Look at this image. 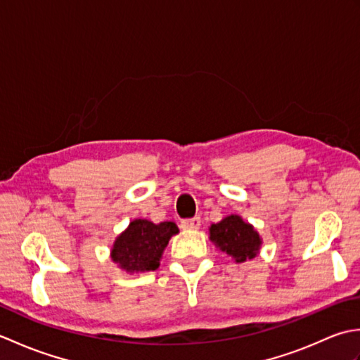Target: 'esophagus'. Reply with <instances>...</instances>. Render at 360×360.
I'll return each instance as SVG.
<instances>
[{"instance_id":"1","label":"esophagus","mask_w":360,"mask_h":360,"mask_svg":"<svg viewBox=\"0 0 360 360\" xmlns=\"http://www.w3.org/2000/svg\"><path fill=\"white\" fill-rule=\"evenodd\" d=\"M181 227L184 229V231H198V229L201 227V218L195 217V218H190V219H182Z\"/></svg>"}]
</instances>
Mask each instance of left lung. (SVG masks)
<instances>
[{
    "mask_svg": "<svg viewBox=\"0 0 360 360\" xmlns=\"http://www.w3.org/2000/svg\"><path fill=\"white\" fill-rule=\"evenodd\" d=\"M210 241L215 248L231 257L235 263H244L255 258L262 249L263 240L257 229L246 223L240 215L224 217L209 227Z\"/></svg>",
    "mask_w": 360,
    "mask_h": 360,
    "instance_id": "left-lung-1",
    "label": "left lung"
}]
</instances>
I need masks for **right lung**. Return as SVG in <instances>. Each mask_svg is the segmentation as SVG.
Returning a JSON list of instances; mask_svg holds the SVG:
<instances>
[{
    "instance_id": "right-lung-1",
    "label": "right lung",
    "mask_w": 360,
    "mask_h": 360,
    "mask_svg": "<svg viewBox=\"0 0 360 360\" xmlns=\"http://www.w3.org/2000/svg\"><path fill=\"white\" fill-rule=\"evenodd\" d=\"M178 232L173 221L155 224L145 218L133 219L112 243V263L128 274L156 271L168 241Z\"/></svg>"
}]
</instances>
